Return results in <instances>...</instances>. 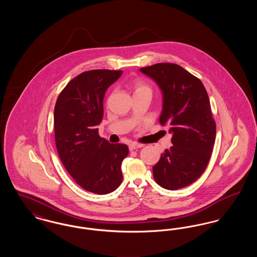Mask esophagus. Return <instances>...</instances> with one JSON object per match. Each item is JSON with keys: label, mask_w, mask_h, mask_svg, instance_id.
I'll return each mask as SVG.
<instances>
[{"label": "esophagus", "mask_w": 257, "mask_h": 257, "mask_svg": "<svg viewBox=\"0 0 257 257\" xmlns=\"http://www.w3.org/2000/svg\"><path fill=\"white\" fill-rule=\"evenodd\" d=\"M144 147L143 145H138V144H131V145L129 146V149H130L131 151H133V150H136V149H138V148H141V147Z\"/></svg>", "instance_id": "1"}]
</instances>
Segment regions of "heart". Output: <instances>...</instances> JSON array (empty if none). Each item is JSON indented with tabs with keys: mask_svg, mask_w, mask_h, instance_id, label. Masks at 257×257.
<instances>
[{
	"mask_svg": "<svg viewBox=\"0 0 257 257\" xmlns=\"http://www.w3.org/2000/svg\"><path fill=\"white\" fill-rule=\"evenodd\" d=\"M142 92H149L151 93L150 86H147L144 82L137 81L134 84V94L136 93H142Z\"/></svg>",
	"mask_w": 257,
	"mask_h": 257,
	"instance_id": "obj_1",
	"label": "heart"
}]
</instances>
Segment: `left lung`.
Masks as SVG:
<instances>
[{"label": "left lung", "mask_w": 257, "mask_h": 257, "mask_svg": "<svg viewBox=\"0 0 257 257\" xmlns=\"http://www.w3.org/2000/svg\"><path fill=\"white\" fill-rule=\"evenodd\" d=\"M162 92L159 122L170 126V149L161 154L153 176L161 187L178 190L194 183L203 173L216 139V123L207 91L199 79L174 63L141 68Z\"/></svg>", "instance_id": "obj_1"}]
</instances>
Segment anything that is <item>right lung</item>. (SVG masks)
<instances>
[{
	"mask_svg": "<svg viewBox=\"0 0 257 257\" xmlns=\"http://www.w3.org/2000/svg\"><path fill=\"white\" fill-rule=\"evenodd\" d=\"M122 71L98 69L78 75L59 95L54 110L56 146L61 162L76 183L106 195L122 181L126 145L110 144L98 135L106 90Z\"/></svg>",
	"mask_w": 257,
	"mask_h": 257,
	"instance_id": "add662e5",
	"label": "right lung"
}]
</instances>
